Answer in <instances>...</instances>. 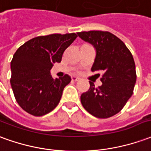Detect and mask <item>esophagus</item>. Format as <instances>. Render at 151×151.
<instances>
[{
  "label": "esophagus",
  "mask_w": 151,
  "mask_h": 151,
  "mask_svg": "<svg viewBox=\"0 0 151 151\" xmlns=\"http://www.w3.org/2000/svg\"><path fill=\"white\" fill-rule=\"evenodd\" d=\"M72 81L73 82H78V81H80V78H78V77H75V76H73Z\"/></svg>",
  "instance_id": "34e87169"
}]
</instances>
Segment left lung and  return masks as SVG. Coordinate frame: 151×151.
Returning a JSON list of instances; mask_svg holds the SVG:
<instances>
[{
	"mask_svg": "<svg viewBox=\"0 0 151 151\" xmlns=\"http://www.w3.org/2000/svg\"><path fill=\"white\" fill-rule=\"evenodd\" d=\"M78 35L96 48L91 71L102 73V85L96 87L89 82V90L81 95L82 105L96 118L112 117L124 107L133 93L137 73L132 55L126 45L109 32H80Z\"/></svg>",
	"mask_w": 151,
	"mask_h": 151,
	"instance_id": "1",
	"label": "left lung"
}]
</instances>
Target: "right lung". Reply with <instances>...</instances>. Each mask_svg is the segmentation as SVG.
<instances>
[{"instance_id":"1","label":"right lung","mask_w":151,"mask_h":151,"mask_svg":"<svg viewBox=\"0 0 151 151\" xmlns=\"http://www.w3.org/2000/svg\"><path fill=\"white\" fill-rule=\"evenodd\" d=\"M77 37L73 32L39 36L16 50L10 63V84L17 103L24 111L40 117L57 106L71 78L65 74L54 79L50 70L53 64L60 62Z\"/></svg>"}]
</instances>
